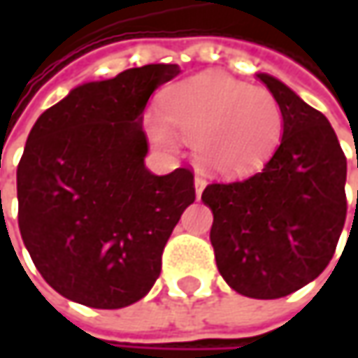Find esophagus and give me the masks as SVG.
<instances>
[{"label":"esophagus","mask_w":358,"mask_h":358,"mask_svg":"<svg viewBox=\"0 0 358 358\" xmlns=\"http://www.w3.org/2000/svg\"><path fill=\"white\" fill-rule=\"evenodd\" d=\"M207 187L205 183V179H201V177H195V193H197V197H201V193H203V189Z\"/></svg>","instance_id":"1"}]
</instances>
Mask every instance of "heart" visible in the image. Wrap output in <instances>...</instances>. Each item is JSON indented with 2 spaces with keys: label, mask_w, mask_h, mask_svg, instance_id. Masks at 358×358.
I'll use <instances>...</instances> for the list:
<instances>
[{
  "label": "heart",
  "mask_w": 358,
  "mask_h": 358,
  "mask_svg": "<svg viewBox=\"0 0 358 358\" xmlns=\"http://www.w3.org/2000/svg\"><path fill=\"white\" fill-rule=\"evenodd\" d=\"M282 111L265 87L205 71L175 83L149 111L145 129L159 145L173 147L175 129L193 137V153L205 171L243 177L267 163L282 137Z\"/></svg>",
  "instance_id": "1"
}]
</instances>
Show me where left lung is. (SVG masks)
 <instances>
[{"instance_id":"obj_1","label":"left lung","mask_w":358,"mask_h":358,"mask_svg":"<svg viewBox=\"0 0 358 358\" xmlns=\"http://www.w3.org/2000/svg\"><path fill=\"white\" fill-rule=\"evenodd\" d=\"M282 111L281 145L253 177L205 187L221 277L241 295L281 299L315 281L347 217V159L335 129L277 77L257 73ZM358 167V159H357Z\"/></svg>"}]
</instances>
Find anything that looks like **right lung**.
Returning <instances> with one entry per match:
<instances>
[{"label": "right lung", "mask_w": 358, "mask_h": 358, "mask_svg": "<svg viewBox=\"0 0 358 358\" xmlns=\"http://www.w3.org/2000/svg\"><path fill=\"white\" fill-rule=\"evenodd\" d=\"M179 65L151 63L87 81L43 111L17 167L21 239L65 299L121 309L143 299L195 201L193 173L153 175L143 111Z\"/></svg>", "instance_id": "add662e5"}]
</instances>
